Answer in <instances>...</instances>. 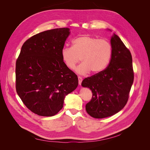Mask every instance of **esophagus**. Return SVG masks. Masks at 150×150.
I'll return each mask as SVG.
<instances>
[{
  "label": "esophagus",
  "mask_w": 150,
  "mask_h": 150,
  "mask_svg": "<svg viewBox=\"0 0 150 150\" xmlns=\"http://www.w3.org/2000/svg\"><path fill=\"white\" fill-rule=\"evenodd\" d=\"M78 83H79L80 85H81V82H82V80H83L82 78H81V76H78Z\"/></svg>",
  "instance_id": "1"
}]
</instances>
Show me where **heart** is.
<instances>
[{
    "instance_id": "obj_1",
    "label": "heart",
    "mask_w": 150,
    "mask_h": 150,
    "mask_svg": "<svg viewBox=\"0 0 150 150\" xmlns=\"http://www.w3.org/2000/svg\"><path fill=\"white\" fill-rule=\"evenodd\" d=\"M112 56V47L105 39H98L89 35L78 37L72 41V47L62 49L61 57L67 68L74 70L81 61L76 72L81 75L89 73L99 74L108 67Z\"/></svg>"
}]
</instances>
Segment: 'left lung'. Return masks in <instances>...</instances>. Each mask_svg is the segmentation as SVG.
I'll return each instance as SVG.
<instances>
[{"label": "left lung", "instance_id": "left-lung-1", "mask_svg": "<svg viewBox=\"0 0 150 150\" xmlns=\"http://www.w3.org/2000/svg\"><path fill=\"white\" fill-rule=\"evenodd\" d=\"M111 44L112 56L108 66L103 72L84 78L81 83L92 91V97L86 110L96 119L110 117L122 110L127 103L134 81L130 51L115 34Z\"/></svg>", "mask_w": 150, "mask_h": 150}]
</instances>
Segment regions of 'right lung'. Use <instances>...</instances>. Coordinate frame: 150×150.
I'll return each mask as SVG.
<instances>
[{
    "label": "right lung",
    "instance_id": "obj_1",
    "mask_svg": "<svg viewBox=\"0 0 150 150\" xmlns=\"http://www.w3.org/2000/svg\"><path fill=\"white\" fill-rule=\"evenodd\" d=\"M69 28H54L23 43L16 62V89L23 103L41 116L57 114L65 97L78 86L77 75L66 67L61 51Z\"/></svg>",
    "mask_w": 150,
    "mask_h": 150
}]
</instances>
